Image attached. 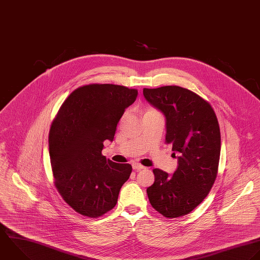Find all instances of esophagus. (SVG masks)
<instances>
[{
  "label": "esophagus",
  "instance_id": "1",
  "mask_svg": "<svg viewBox=\"0 0 260 260\" xmlns=\"http://www.w3.org/2000/svg\"><path fill=\"white\" fill-rule=\"evenodd\" d=\"M133 169H134V170H137V171H139V170L145 169V167H144L143 165L139 164V163H134V164H133Z\"/></svg>",
  "mask_w": 260,
  "mask_h": 260
}]
</instances>
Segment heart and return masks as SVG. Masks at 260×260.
I'll return each instance as SVG.
<instances>
[{"mask_svg": "<svg viewBox=\"0 0 260 260\" xmlns=\"http://www.w3.org/2000/svg\"><path fill=\"white\" fill-rule=\"evenodd\" d=\"M153 110H155V109H152V108H149V109H148V110H147V111H146V112H148V111H153Z\"/></svg>", "mask_w": 260, "mask_h": 260, "instance_id": "heart-1", "label": "heart"}]
</instances>
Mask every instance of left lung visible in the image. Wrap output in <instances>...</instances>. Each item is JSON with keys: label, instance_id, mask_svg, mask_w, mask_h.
<instances>
[{"label": "left lung", "instance_id": "8db88e82", "mask_svg": "<svg viewBox=\"0 0 260 260\" xmlns=\"http://www.w3.org/2000/svg\"><path fill=\"white\" fill-rule=\"evenodd\" d=\"M146 100L166 118L165 143L178 154L173 175L154 169L155 181L147 188L152 207L166 218L192 212L209 194L218 174L221 133L211 104L179 86L144 88Z\"/></svg>", "mask_w": 260, "mask_h": 260}]
</instances>
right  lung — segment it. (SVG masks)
<instances>
[{
  "label": "right lung",
  "instance_id": "add662e5",
  "mask_svg": "<svg viewBox=\"0 0 260 260\" xmlns=\"http://www.w3.org/2000/svg\"><path fill=\"white\" fill-rule=\"evenodd\" d=\"M138 96L137 89L90 84L73 91L53 119L48 137L54 184L77 213L98 218L112 210L129 178L132 165L102 155L113 141L117 123Z\"/></svg>",
  "mask_w": 260,
  "mask_h": 260
}]
</instances>
